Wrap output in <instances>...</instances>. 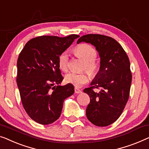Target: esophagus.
I'll return each instance as SVG.
<instances>
[{
	"mask_svg": "<svg viewBox=\"0 0 149 149\" xmlns=\"http://www.w3.org/2000/svg\"><path fill=\"white\" fill-rule=\"evenodd\" d=\"M74 92H75V93H77V94L81 93H82L81 90L79 89L78 88H77V87H75V88H74Z\"/></svg>",
	"mask_w": 149,
	"mask_h": 149,
	"instance_id": "1",
	"label": "esophagus"
}]
</instances>
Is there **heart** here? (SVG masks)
<instances>
[{"label":"heart","mask_w":149,"mask_h":149,"mask_svg":"<svg viewBox=\"0 0 149 149\" xmlns=\"http://www.w3.org/2000/svg\"><path fill=\"white\" fill-rule=\"evenodd\" d=\"M75 55L79 58L85 62L83 69L89 73L91 76L95 77L97 74L100 70V64L95 60L97 52L90 45L83 44L77 46L74 49ZM68 54L66 52H64L58 57V66L60 70L66 72L68 69ZM89 81V77L87 73L69 72L66 74L65 81L67 83L71 84L76 87H81L87 84Z\"/></svg>","instance_id":"b5f03b06"}]
</instances>
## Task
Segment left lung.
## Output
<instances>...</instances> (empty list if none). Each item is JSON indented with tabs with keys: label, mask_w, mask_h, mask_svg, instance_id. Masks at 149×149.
<instances>
[{
	"label": "left lung",
	"mask_w": 149,
	"mask_h": 149,
	"mask_svg": "<svg viewBox=\"0 0 149 149\" xmlns=\"http://www.w3.org/2000/svg\"><path fill=\"white\" fill-rule=\"evenodd\" d=\"M86 42L95 47L100 57V67L89 88L84 89L90 103L86 109L87 119L97 126H107L117 120L128 100L132 74L129 58L124 49L112 38L88 34L77 44ZM95 88L100 91L94 92Z\"/></svg>",
	"instance_id": "8db88e82"
}]
</instances>
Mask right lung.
Segmentation results:
<instances>
[{"label":"right lung","instance_id":"obj_1","mask_svg":"<svg viewBox=\"0 0 149 149\" xmlns=\"http://www.w3.org/2000/svg\"><path fill=\"white\" fill-rule=\"evenodd\" d=\"M79 37L72 34L33 38L19 56L17 83L23 106L39 124H49L58 119L64 100L74 93L72 85H60L63 77L58 57Z\"/></svg>","mask_w":149,"mask_h":149}]
</instances>
